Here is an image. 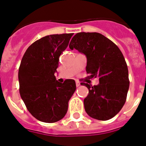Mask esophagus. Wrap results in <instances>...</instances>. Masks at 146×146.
Instances as JSON below:
<instances>
[{"label":"esophagus","mask_w":146,"mask_h":146,"mask_svg":"<svg viewBox=\"0 0 146 146\" xmlns=\"http://www.w3.org/2000/svg\"><path fill=\"white\" fill-rule=\"evenodd\" d=\"M76 86H77V87H79V86L80 85V83L79 81H78V80L76 81Z\"/></svg>","instance_id":"esophagus-1"}]
</instances>
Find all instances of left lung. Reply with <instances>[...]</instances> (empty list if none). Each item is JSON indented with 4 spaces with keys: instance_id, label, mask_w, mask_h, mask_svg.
I'll return each instance as SVG.
<instances>
[{
    "instance_id": "8db88e82",
    "label": "left lung",
    "mask_w": 146,
    "mask_h": 146,
    "mask_svg": "<svg viewBox=\"0 0 146 146\" xmlns=\"http://www.w3.org/2000/svg\"><path fill=\"white\" fill-rule=\"evenodd\" d=\"M87 57L86 71L90 78H99V83L88 88L84 106L89 116L108 120L117 114L125 104L129 87L128 68L122 52L110 40L101 33L80 32L69 45Z\"/></svg>"
}]
</instances>
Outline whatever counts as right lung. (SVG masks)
Instances as JSON below:
<instances>
[{
    "label": "right lung",
    "mask_w": 146,
    "mask_h": 146,
    "mask_svg": "<svg viewBox=\"0 0 146 146\" xmlns=\"http://www.w3.org/2000/svg\"><path fill=\"white\" fill-rule=\"evenodd\" d=\"M73 35L43 37L29 46L21 59L18 73L20 96L29 113L41 122L53 123L62 119L76 90L75 80L61 83L54 76L59 56Z\"/></svg>",
    "instance_id": "add662e5"
}]
</instances>
